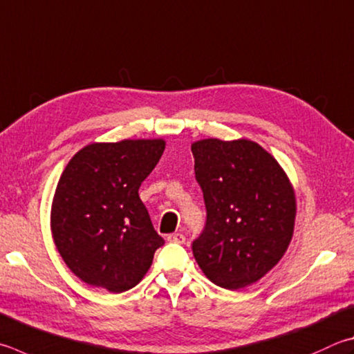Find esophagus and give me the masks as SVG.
<instances>
[{"instance_id": "1", "label": "esophagus", "mask_w": 354, "mask_h": 354, "mask_svg": "<svg viewBox=\"0 0 354 354\" xmlns=\"http://www.w3.org/2000/svg\"><path fill=\"white\" fill-rule=\"evenodd\" d=\"M167 241L183 244L185 241V236L183 234H170V235H167Z\"/></svg>"}]
</instances>
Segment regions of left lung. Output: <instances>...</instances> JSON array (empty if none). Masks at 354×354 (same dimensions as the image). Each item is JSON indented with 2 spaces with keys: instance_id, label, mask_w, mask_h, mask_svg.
<instances>
[{
  "instance_id": "1",
  "label": "left lung",
  "mask_w": 354,
  "mask_h": 354,
  "mask_svg": "<svg viewBox=\"0 0 354 354\" xmlns=\"http://www.w3.org/2000/svg\"><path fill=\"white\" fill-rule=\"evenodd\" d=\"M207 221L194 241L195 260L212 283L246 288L277 265L291 243L295 194L271 153L249 139L192 144Z\"/></svg>"
}]
</instances>
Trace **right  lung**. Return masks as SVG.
Here are the masks:
<instances>
[{"instance_id": "add662e5", "label": "right lung", "mask_w": 354, "mask_h": 354, "mask_svg": "<svg viewBox=\"0 0 354 354\" xmlns=\"http://www.w3.org/2000/svg\"><path fill=\"white\" fill-rule=\"evenodd\" d=\"M164 139L93 142L71 158L50 205L63 261L85 283L119 294L136 286L164 244L139 198Z\"/></svg>"}]
</instances>
